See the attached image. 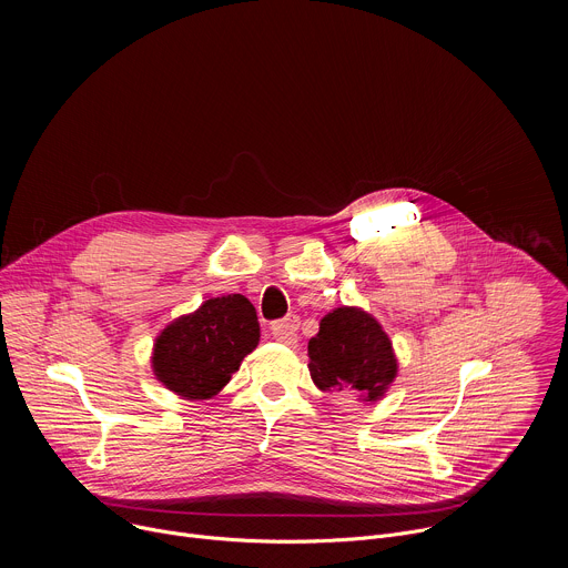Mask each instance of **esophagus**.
I'll return each instance as SVG.
<instances>
[{"mask_svg":"<svg viewBox=\"0 0 568 568\" xmlns=\"http://www.w3.org/2000/svg\"><path fill=\"white\" fill-rule=\"evenodd\" d=\"M296 331H298V318L296 316L278 318V321H274L272 326H270L272 337L276 342H281V344H287V346L296 344Z\"/></svg>","mask_w":568,"mask_h":568,"instance_id":"1","label":"esophagus"}]
</instances>
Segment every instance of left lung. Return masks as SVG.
I'll list each match as a JSON object with an SVG mask.
<instances>
[{
	"mask_svg": "<svg viewBox=\"0 0 568 568\" xmlns=\"http://www.w3.org/2000/svg\"><path fill=\"white\" fill-rule=\"evenodd\" d=\"M307 355L312 382L321 390L348 388L377 399L397 373L390 339L371 314L357 307H337L323 316Z\"/></svg>",
	"mask_w": 568,
	"mask_h": 568,
	"instance_id": "1",
	"label": "left lung"
}]
</instances>
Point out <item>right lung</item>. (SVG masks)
Returning a JSON list of instances; mask_svg holds the SVG:
<instances>
[{
  "mask_svg": "<svg viewBox=\"0 0 568 568\" xmlns=\"http://www.w3.org/2000/svg\"><path fill=\"white\" fill-rule=\"evenodd\" d=\"M258 316L250 298H209L156 337L152 368L178 395L206 399L229 384L240 362L258 346Z\"/></svg>",
  "mask_w": 568,
  "mask_h": 568,
  "instance_id": "right-lung-1",
  "label": "right lung"
}]
</instances>
